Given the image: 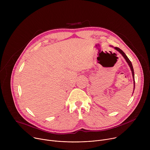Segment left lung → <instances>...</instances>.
Returning a JSON list of instances; mask_svg holds the SVG:
<instances>
[{
    "mask_svg": "<svg viewBox=\"0 0 150 150\" xmlns=\"http://www.w3.org/2000/svg\"><path fill=\"white\" fill-rule=\"evenodd\" d=\"M110 47H113L115 50H116L117 52H119L122 54V56L123 57V58L125 59V60L126 61L127 63L128 64V65H129V67H130L131 70V72H132V78H133V81H134V91H133V93H134V90H135V75H134V68H133V67H132V64L131 62L130 61V60L129 59V58H128V57H127V56L125 54V53L121 49H120L118 48V47H114L112 46H110ZM133 93H132V94H133Z\"/></svg>",
    "mask_w": 150,
    "mask_h": 150,
    "instance_id": "1",
    "label": "left lung"
}]
</instances>
